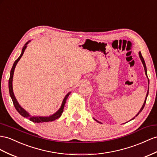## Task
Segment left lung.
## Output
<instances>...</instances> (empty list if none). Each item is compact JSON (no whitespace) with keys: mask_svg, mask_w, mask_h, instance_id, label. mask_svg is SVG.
<instances>
[{"mask_svg":"<svg viewBox=\"0 0 157 157\" xmlns=\"http://www.w3.org/2000/svg\"><path fill=\"white\" fill-rule=\"evenodd\" d=\"M139 57H140V60H141V62H142V63H143V66H144V71H145V74H146V75L147 76V67H146V64H145V62H144V58H143V56H142V54H141V53H140V52H139ZM148 78V77H147ZM148 82L149 83V80H148ZM148 91H147V95H146V98H145V100H144V103H143V106H142V107H141V109H140V111H139V112L138 113V114L136 115L135 117H136V116H137L139 114V113L140 112H141L142 111V110L143 109V108H144V105H145V103H146V101H147V96H148ZM135 117L133 118V119H131L130 121H131V120H132V119H135ZM96 121L97 122H98V123H100V122H99L98 121H97L96 119H95Z\"/></svg>","mask_w":157,"mask_h":157,"instance_id":"left-lung-1","label":"left lung"}]
</instances>
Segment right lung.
Here are the masks:
<instances>
[{
	"mask_svg": "<svg viewBox=\"0 0 157 157\" xmlns=\"http://www.w3.org/2000/svg\"><path fill=\"white\" fill-rule=\"evenodd\" d=\"M30 41L27 42L25 45L24 46L22 50V53L21 54V56H19L18 58L14 62L13 67H12L11 71H10V78H9V93H10V98L13 100V102L14 105L16 108V109L18 112V113L21 114L22 116H23L24 117H26L28 118L31 121H33L34 123H43V122H50V121H53L56 120L58 119L60 116L62 115V113H63V108H64V105H65L66 104V100L68 98V96L70 95V93H68L66 95V97L64 98L62 103V105L60 107V108L59 109V110L56 112L54 114H53L52 115L49 116V117H38V116H31L28 112L23 109V108L19 105L18 102L17 101V99H16L14 94V92H13V75H14V69H15V67L17 66V63L18 62V61L20 60V59L21 58V57L22 56L24 52H25V50H26V48L27 47V44H29Z\"/></svg>",
	"mask_w": 157,
	"mask_h": 157,
	"instance_id": "right-lung-1",
	"label": "right lung"
}]
</instances>
